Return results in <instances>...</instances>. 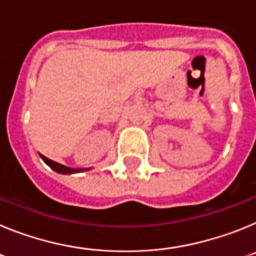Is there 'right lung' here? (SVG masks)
Segmentation results:
<instances>
[{"mask_svg":"<svg viewBox=\"0 0 256 256\" xmlns=\"http://www.w3.org/2000/svg\"><path fill=\"white\" fill-rule=\"evenodd\" d=\"M40 159L44 160V162H46L47 165H48L50 168L52 169V170H55L56 173H60V174H74V173H79V172H83V170H88V169H74V168H69V166H65V165L62 164H58V162H54V160H50L48 158H46V156L40 155Z\"/></svg>","mask_w":256,"mask_h":256,"instance_id":"right-lung-1","label":"right lung"}]
</instances>
